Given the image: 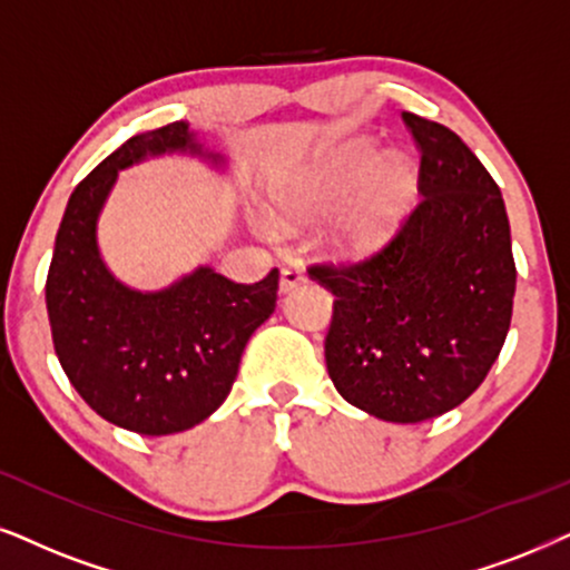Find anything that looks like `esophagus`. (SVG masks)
<instances>
[{
    "mask_svg": "<svg viewBox=\"0 0 570 570\" xmlns=\"http://www.w3.org/2000/svg\"><path fill=\"white\" fill-rule=\"evenodd\" d=\"M302 281H305V271L299 265H284L281 268V292H292Z\"/></svg>",
    "mask_w": 570,
    "mask_h": 570,
    "instance_id": "esophagus-1",
    "label": "esophagus"
}]
</instances>
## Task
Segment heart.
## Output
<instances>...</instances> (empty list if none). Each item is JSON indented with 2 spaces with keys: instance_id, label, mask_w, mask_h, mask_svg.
Here are the masks:
<instances>
[{
  "instance_id": "1",
  "label": "heart",
  "mask_w": 570,
  "mask_h": 570,
  "mask_svg": "<svg viewBox=\"0 0 570 570\" xmlns=\"http://www.w3.org/2000/svg\"><path fill=\"white\" fill-rule=\"evenodd\" d=\"M413 191L415 170L405 155L392 153L373 160L368 147H355L276 194L273 223L292 232L342 204L331 226V244L347 255H365L389 239Z\"/></svg>"
}]
</instances>
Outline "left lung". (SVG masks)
<instances>
[{
  "label": "left lung",
  "mask_w": 570,
  "mask_h": 570,
  "mask_svg": "<svg viewBox=\"0 0 570 570\" xmlns=\"http://www.w3.org/2000/svg\"><path fill=\"white\" fill-rule=\"evenodd\" d=\"M421 202L360 263L307 273L334 294L326 365L350 405L421 423L465 402L505 344L515 261L500 186L455 131L402 112Z\"/></svg>",
  "instance_id": "obj_1"
}]
</instances>
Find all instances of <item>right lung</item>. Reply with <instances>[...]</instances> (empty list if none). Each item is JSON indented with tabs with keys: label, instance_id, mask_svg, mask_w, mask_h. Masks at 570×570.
I'll use <instances>...</instances> for the list:
<instances>
[{
	"label": "right lung",
	"instance_id": "right-lung-1",
	"mask_svg": "<svg viewBox=\"0 0 570 570\" xmlns=\"http://www.w3.org/2000/svg\"><path fill=\"white\" fill-rule=\"evenodd\" d=\"M163 153L202 155V144L178 120L105 157L70 194L47 273L65 376L94 413L141 436L186 431L223 405L278 292L276 268L257 284H236L205 265L163 292L128 289L107 271L97 247L107 194L118 170Z\"/></svg>",
	"mask_w": 570,
	"mask_h": 570
}]
</instances>
